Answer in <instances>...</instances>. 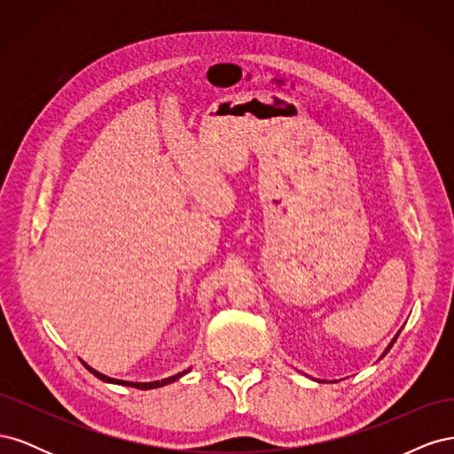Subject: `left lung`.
<instances>
[{"instance_id":"obj_1","label":"left lung","mask_w":454,"mask_h":454,"mask_svg":"<svg viewBox=\"0 0 454 454\" xmlns=\"http://www.w3.org/2000/svg\"><path fill=\"white\" fill-rule=\"evenodd\" d=\"M397 335H400V333H397ZM397 335H395V337H394V340H392V342H390V345H388V348H387V350H384V354H382V356H387V354H388V350H390V348H392V345H394V342H395V339H397Z\"/></svg>"}]
</instances>
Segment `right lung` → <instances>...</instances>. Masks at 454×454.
Segmentation results:
<instances>
[{
	"instance_id": "add662e5",
	"label": "right lung",
	"mask_w": 454,
	"mask_h": 454,
	"mask_svg": "<svg viewBox=\"0 0 454 454\" xmlns=\"http://www.w3.org/2000/svg\"><path fill=\"white\" fill-rule=\"evenodd\" d=\"M83 365L90 371V373L94 375V377H98L100 380H104V382H114V384H125V387H132V388H140V390H149V388H159V387H164V384H170V382H174V380H177L180 379L182 375H185L187 371H182V373H177V375H174V377H168V379H162V380H153V382H129V380H119V379H112V377H106V375H102V373H98V371H94V369H90L85 362H83Z\"/></svg>"
}]
</instances>
